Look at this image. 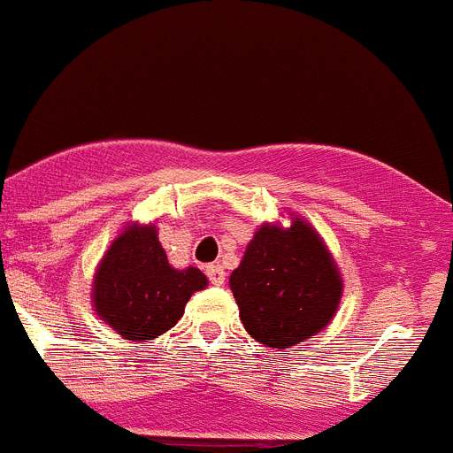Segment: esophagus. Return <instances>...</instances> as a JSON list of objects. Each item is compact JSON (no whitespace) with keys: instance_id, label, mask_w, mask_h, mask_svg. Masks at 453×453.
<instances>
[{"instance_id":"obj_1","label":"esophagus","mask_w":453,"mask_h":453,"mask_svg":"<svg viewBox=\"0 0 453 453\" xmlns=\"http://www.w3.org/2000/svg\"><path fill=\"white\" fill-rule=\"evenodd\" d=\"M206 276H208V281L213 283V286H222L224 283V267L222 265H208L206 267Z\"/></svg>"}]
</instances>
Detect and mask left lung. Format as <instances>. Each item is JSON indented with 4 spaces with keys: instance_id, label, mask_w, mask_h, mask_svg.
<instances>
[{
    "instance_id": "left-lung-1",
    "label": "left lung",
    "mask_w": 453,
    "mask_h": 453,
    "mask_svg": "<svg viewBox=\"0 0 453 453\" xmlns=\"http://www.w3.org/2000/svg\"><path fill=\"white\" fill-rule=\"evenodd\" d=\"M229 286L247 334L272 349L322 331L342 297L334 258L318 231L299 218L290 229L263 224Z\"/></svg>"
}]
</instances>
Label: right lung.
<instances>
[{
  "mask_svg": "<svg viewBox=\"0 0 453 453\" xmlns=\"http://www.w3.org/2000/svg\"><path fill=\"white\" fill-rule=\"evenodd\" d=\"M197 267L174 270L154 226H129L115 240L95 274V311L124 340H145L181 319L192 292L206 288Z\"/></svg>",
  "mask_w": 453,
  "mask_h": 453,
  "instance_id": "obj_1",
  "label": "right lung"
}]
</instances>
